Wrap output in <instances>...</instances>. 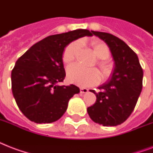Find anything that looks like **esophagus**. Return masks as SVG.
<instances>
[{
    "instance_id": "1",
    "label": "esophagus",
    "mask_w": 153,
    "mask_h": 153,
    "mask_svg": "<svg viewBox=\"0 0 153 153\" xmlns=\"http://www.w3.org/2000/svg\"><path fill=\"white\" fill-rule=\"evenodd\" d=\"M88 89L86 88H80V93L81 94H86L88 92Z\"/></svg>"
}]
</instances>
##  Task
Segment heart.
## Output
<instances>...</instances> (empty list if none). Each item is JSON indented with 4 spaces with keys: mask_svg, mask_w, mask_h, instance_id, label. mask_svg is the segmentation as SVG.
I'll return each mask as SVG.
<instances>
[{
    "mask_svg": "<svg viewBox=\"0 0 153 153\" xmlns=\"http://www.w3.org/2000/svg\"><path fill=\"white\" fill-rule=\"evenodd\" d=\"M94 52L100 59L98 65L101 70L103 78L109 77L112 73L113 67L106 59L110 54L109 47L102 42L92 43ZM79 44L78 42H72L65 48L62 53V61L65 63H71L76 57L79 51ZM67 76L68 81L80 86H90L98 83L101 79L100 73L96 68H85L78 64L71 65L67 67Z\"/></svg>",
    "mask_w": 153,
    "mask_h": 153,
    "instance_id": "heart-1",
    "label": "heart"
}]
</instances>
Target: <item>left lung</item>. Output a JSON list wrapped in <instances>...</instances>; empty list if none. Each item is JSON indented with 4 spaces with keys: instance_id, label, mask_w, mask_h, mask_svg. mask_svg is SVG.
I'll use <instances>...</instances> for the list:
<instances>
[{
    "instance_id": "obj_1",
    "label": "left lung",
    "mask_w": 153,
    "mask_h": 153,
    "mask_svg": "<svg viewBox=\"0 0 153 153\" xmlns=\"http://www.w3.org/2000/svg\"><path fill=\"white\" fill-rule=\"evenodd\" d=\"M92 33L108 45L115 67L111 79L98 87L99 92L91 90L97 99L87 112L95 123L117 126L126 121L135 108L142 90V67L137 54L118 37L107 32Z\"/></svg>"
}]
</instances>
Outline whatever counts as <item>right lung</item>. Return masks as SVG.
<instances>
[{
  "label": "right lung",
  "mask_w": 153,
  "mask_h": 153,
  "mask_svg": "<svg viewBox=\"0 0 153 153\" xmlns=\"http://www.w3.org/2000/svg\"><path fill=\"white\" fill-rule=\"evenodd\" d=\"M93 36L77 29L50 36L32 46L16 62L12 91L19 109L36 123H51L64 114L68 102L80 90L73 84L61 86L66 76L62 53L75 39Z\"/></svg>",
  "instance_id": "1"
}]
</instances>
